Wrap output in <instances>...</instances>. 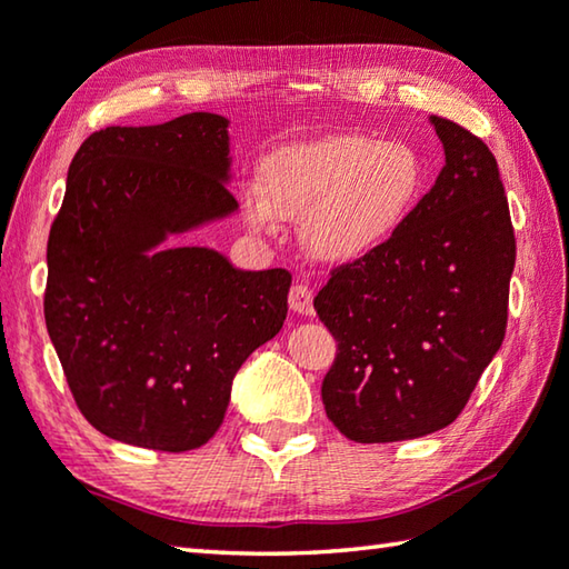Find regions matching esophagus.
Returning a JSON list of instances; mask_svg holds the SVG:
<instances>
[{
	"label": "esophagus",
	"instance_id": "esophagus-1",
	"mask_svg": "<svg viewBox=\"0 0 569 569\" xmlns=\"http://www.w3.org/2000/svg\"><path fill=\"white\" fill-rule=\"evenodd\" d=\"M288 303H291V311L298 316H306L311 318L313 311V291L303 283H296L291 288V293H288Z\"/></svg>",
	"mask_w": 569,
	"mask_h": 569
}]
</instances>
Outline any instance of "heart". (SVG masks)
I'll use <instances>...</instances> for the list:
<instances>
[{"label":"heart","instance_id":"heart-1","mask_svg":"<svg viewBox=\"0 0 569 569\" xmlns=\"http://www.w3.org/2000/svg\"><path fill=\"white\" fill-rule=\"evenodd\" d=\"M426 189L420 153L406 141L336 133L298 141L263 163V191L241 196L249 229L281 231L303 221V241L318 261L353 266L398 239Z\"/></svg>","mask_w":569,"mask_h":569}]
</instances>
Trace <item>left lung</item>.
Wrapping results in <instances>:
<instances>
[{"instance_id":"1","label":"left lung","mask_w":569,"mask_h":569,"mask_svg":"<svg viewBox=\"0 0 569 569\" xmlns=\"http://www.w3.org/2000/svg\"><path fill=\"white\" fill-rule=\"evenodd\" d=\"M428 121L446 151L432 189L388 249L338 268L313 301L338 340L320 396L356 442L450 426L508 326L515 233L498 161L468 129Z\"/></svg>"}]
</instances>
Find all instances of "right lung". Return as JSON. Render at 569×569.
Segmentation results:
<instances>
[{"mask_svg": "<svg viewBox=\"0 0 569 569\" xmlns=\"http://www.w3.org/2000/svg\"><path fill=\"white\" fill-rule=\"evenodd\" d=\"M229 119L107 127L71 159L47 243L44 318L84 418L183 452L221 428L239 368L283 328L291 273L169 239L239 211Z\"/></svg>", "mask_w": 569, "mask_h": 569, "instance_id": "add662e5", "label": "right lung"}]
</instances>
